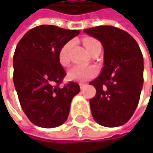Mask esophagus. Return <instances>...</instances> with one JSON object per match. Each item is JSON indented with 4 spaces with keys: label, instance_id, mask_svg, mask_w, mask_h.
I'll return each mask as SVG.
<instances>
[{
    "label": "esophagus",
    "instance_id": "1",
    "mask_svg": "<svg viewBox=\"0 0 153 153\" xmlns=\"http://www.w3.org/2000/svg\"><path fill=\"white\" fill-rule=\"evenodd\" d=\"M86 86H87L86 84H83V83H79V87H80V89H84Z\"/></svg>",
    "mask_w": 153,
    "mask_h": 153
}]
</instances>
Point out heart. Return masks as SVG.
<instances>
[{"label":"heart","instance_id":"1","mask_svg":"<svg viewBox=\"0 0 153 153\" xmlns=\"http://www.w3.org/2000/svg\"><path fill=\"white\" fill-rule=\"evenodd\" d=\"M84 45L88 51L92 54L95 48L100 45L99 42L93 38H85ZM74 44V41L67 42L64 46L61 48L58 53V61L61 65L68 66L70 65V51ZM98 69L96 66H81V65H75L72 67L68 72V78L72 80L78 81V82H86L97 75Z\"/></svg>","mask_w":153,"mask_h":153}]
</instances>
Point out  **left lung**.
I'll return each mask as SVG.
<instances>
[{
    "label": "left lung",
    "instance_id": "obj_1",
    "mask_svg": "<svg viewBox=\"0 0 153 153\" xmlns=\"http://www.w3.org/2000/svg\"><path fill=\"white\" fill-rule=\"evenodd\" d=\"M84 32L104 47V67L90 81L97 94L90 99L94 120L108 128L129 120L138 105L143 83V58L136 40L111 25H99Z\"/></svg>",
    "mask_w": 153,
    "mask_h": 153
}]
</instances>
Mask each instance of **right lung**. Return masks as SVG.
<instances>
[{"instance_id":"obj_1","label":"right lung","mask_w":153,"mask_h":153,"mask_svg":"<svg viewBox=\"0 0 153 153\" xmlns=\"http://www.w3.org/2000/svg\"><path fill=\"white\" fill-rule=\"evenodd\" d=\"M79 33V30L42 25L29 30L16 45L13 81L20 105L36 126L56 128L68 118L72 99L80 88L74 81L60 86L66 72L58 53Z\"/></svg>"}]
</instances>
